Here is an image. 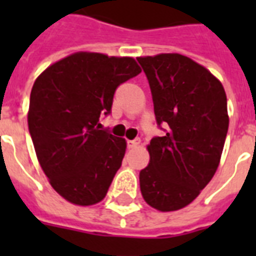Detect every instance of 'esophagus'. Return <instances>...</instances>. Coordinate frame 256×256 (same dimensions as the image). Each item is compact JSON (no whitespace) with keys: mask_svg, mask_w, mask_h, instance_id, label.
<instances>
[{"mask_svg":"<svg viewBox=\"0 0 256 256\" xmlns=\"http://www.w3.org/2000/svg\"><path fill=\"white\" fill-rule=\"evenodd\" d=\"M140 140H128V148H136V146H140Z\"/></svg>","mask_w":256,"mask_h":256,"instance_id":"1","label":"esophagus"}]
</instances>
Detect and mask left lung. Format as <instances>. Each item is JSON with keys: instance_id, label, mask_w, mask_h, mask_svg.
Here are the masks:
<instances>
[{"instance_id": "8db88e82", "label": "left lung", "mask_w": 256, "mask_h": 256, "mask_svg": "<svg viewBox=\"0 0 256 256\" xmlns=\"http://www.w3.org/2000/svg\"><path fill=\"white\" fill-rule=\"evenodd\" d=\"M152 90L156 124L164 134L148 146L140 192L160 211H175L199 195L218 168L228 130L222 84L180 54L136 58Z\"/></svg>"}]
</instances>
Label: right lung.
Wrapping results in <instances>:
<instances>
[{"label":"right lung","instance_id":"right-lung-1","mask_svg":"<svg viewBox=\"0 0 256 256\" xmlns=\"http://www.w3.org/2000/svg\"><path fill=\"white\" fill-rule=\"evenodd\" d=\"M140 73L130 57L76 53L49 66L30 92L28 124L38 162L58 194L80 206L106 196L126 152L102 128L116 88Z\"/></svg>","mask_w":256,"mask_h":256}]
</instances>
